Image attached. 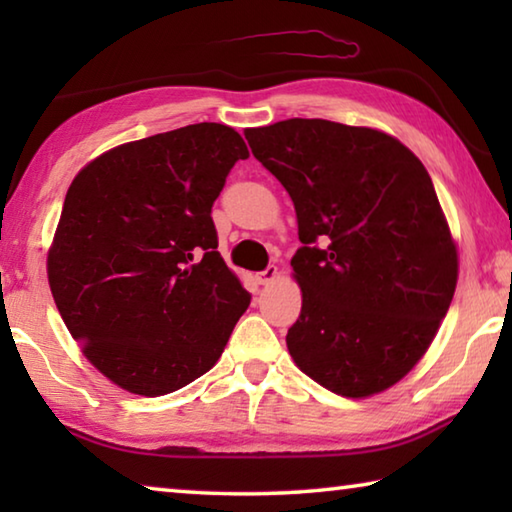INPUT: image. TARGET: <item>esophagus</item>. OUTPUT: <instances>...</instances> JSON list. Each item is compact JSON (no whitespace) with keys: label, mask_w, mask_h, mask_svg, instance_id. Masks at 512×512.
I'll return each instance as SVG.
<instances>
[{"label":"esophagus","mask_w":512,"mask_h":512,"mask_svg":"<svg viewBox=\"0 0 512 512\" xmlns=\"http://www.w3.org/2000/svg\"><path fill=\"white\" fill-rule=\"evenodd\" d=\"M255 277H257L259 284H271V282L275 280V277H277V266H266L264 271L257 273Z\"/></svg>","instance_id":"34e87169"}]
</instances>
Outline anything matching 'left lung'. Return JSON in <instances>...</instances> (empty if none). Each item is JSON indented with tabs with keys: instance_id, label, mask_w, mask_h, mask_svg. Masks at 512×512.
I'll use <instances>...</instances> for the list:
<instances>
[{
	"instance_id": "obj_1",
	"label": "left lung",
	"mask_w": 512,
	"mask_h": 512,
	"mask_svg": "<svg viewBox=\"0 0 512 512\" xmlns=\"http://www.w3.org/2000/svg\"><path fill=\"white\" fill-rule=\"evenodd\" d=\"M244 135L298 216L293 361L336 395L386 391L427 352L456 291V244L427 169L395 137L327 119Z\"/></svg>"
}]
</instances>
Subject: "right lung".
Returning <instances> with one entry per match:
<instances>
[{"instance_id":"right-lung-1","label":"right lung","mask_w":512,"mask_h":512,"mask_svg":"<svg viewBox=\"0 0 512 512\" xmlns=\"http://www.w3.org/2000/svg\"><path fill=\"white\" fill-rule=\"evenodd\" d=\"M246 158L235 128L203 121L110 149L69 185L47 257L51 296L88 361L124 391L192 384L248 309L212 221Z\"/></svg>"}]
</instances>
